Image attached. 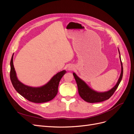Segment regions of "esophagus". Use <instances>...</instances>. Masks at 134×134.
I'll use <instances>...</instances> for the list:
<instances>
[{
    "label": "esophagus",
    "mask_w": 134,
    "mask_h": 134,
    "mask_svg": "<svg viewBox=\"0 0 134 134\" xmlns=\"http://www.w3.org/2000/svg\"><path fill=\"white\" fill-rule=\"evenodd\" d=\"M74 69V68H73V66H69L68 67V70H73Z\"/></svg>",
    "instance_id": "34e87169"
}]
</instances>
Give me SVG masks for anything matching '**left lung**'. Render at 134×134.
<instances>
[{
  "label": "left lung",
  "mask_w": 134,
  "mask_h": 134,
  "mask_svg": "<svg viewBox=\"0 0 134 134\" xmlns=\"http://www.w3.org/2000/svg\"><path fill=\"white\" fill-rule=\"evenodd\" d=\"M120 58L121 64V72L120 74V76L118 82H117V84H116V86L112 89H111V90H109V91L106 92L99 93L92 90V89H91L87 86L86 83L83 82L82 79H80L74 72L73 75L76 80L77 86H78V92L80 96L81 97V98L84 99L85 101H86V102L89 103H97L103 102V101L107 100L110 98V97L113 94V93H115V91L117 90V87H118L121 82V79L122 78V63L121 62L120 56Z\"/></svg>",
  "instance_id": "8db88e82"
}]
</instances>
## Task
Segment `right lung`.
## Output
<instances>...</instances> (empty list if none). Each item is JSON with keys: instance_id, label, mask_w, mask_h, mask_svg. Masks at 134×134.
Wrapping results in <instances>:
<instances>
[{"instance_id": "add662e5", "label": "right lung", "mask_w": 134, "mask_h": 134, "mask_svg": "<svg viewBox=\"0 0 134 134\" xmlns=\"http://www.w3.org/2000/svg\"><path fill=\"white\" fill-rule=\"evenodd\" d=\"M13 54L10 60V78L13 86L19 94L28 100L34 103L46 102L55 98L58 92L60 81L66 72L65 70L59 72L43 86L37 88L28 87L18 80L13 65Z\"/></svg>"}]
</instances>
